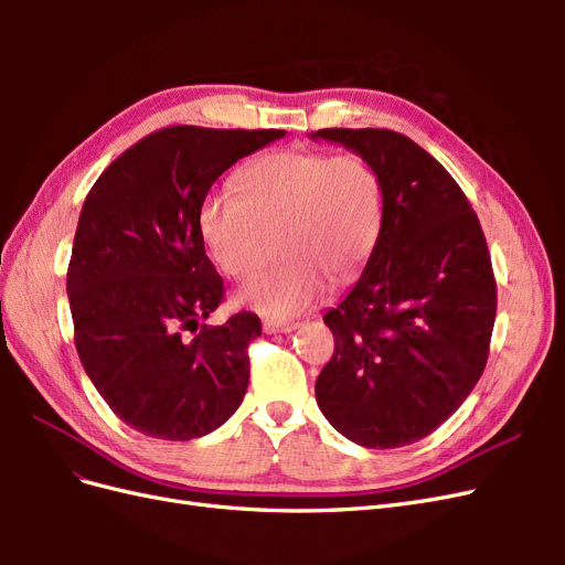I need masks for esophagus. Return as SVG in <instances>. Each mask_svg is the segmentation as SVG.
Masks as SVG:
<instances>
[{"label": "esophagus", "instance_id": "1", "mask_svg": "<svg viewBox=\"0 0 565 565\" xmlns=\"http://www.w3.org/2000/svg\"><path fill=\"white\" fill-rule=\"evenodd\" d=\"M295 330H299V322H280V320H266L264 322V332H268V334H276V332L287 334V332H295Z\"/></svg>", "mask_w": 565, "mask_h": 565}]
</instances>
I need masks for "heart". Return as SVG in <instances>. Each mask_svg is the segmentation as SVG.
<instances>
[{
	"label": "heart",
	"instance_id": "b5f03b06",
	"mask_svg": "<svg viewBox=\"0 0 565 565\" xmlns=\"http://www.w3.org/2000/svg\"><path fill=\"white\" fill-rule=\"evenodd\" d=\"M241 195L214 191L198 224L212 262L243 280L259 264L264 233H278L280 266L254 276L235 301L266 318L309 311L334 282L353 280L382 228L377 174L358 156L278 150L254 160L237 181Z\"/></svg>",
	"mask_w": 565,
	"mask_h": 565
}]
</instances>
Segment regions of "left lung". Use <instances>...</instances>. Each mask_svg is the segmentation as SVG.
I'll return each mask as SVG.
<instances>
[{"label":"left lung","mask_w":565,"mask_h":565,"mask_svg":"<svg viewBox=\"0 0 565 565\" xmlns=\"http://www.w3.org/2000/svg\"><path fill=\"white\" fill-rule=\"evenodd\" d=\"M377 174V245L337 309L334 353L316 380L320 413L365 448L436 431L481 380L498 311L486 235L438 160L391 129H320Z\"/></svg>","instance_id":"1"}]
</instances>
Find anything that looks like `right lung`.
Segmentation results:
<instances>
[{
	"instance_id": "right-lung-1",
	"label": "right lung",
	"mask_w": 565,
	"mask_h": 565,
	"mask_svg": "<svg viewBox=\"0 0 565 565\" xmlns=\"http://www.w3.org/2000/svg\"><path fill=\"white\" fill-rule=\"evenodd\" d=\"M280 129L167 127L122 152L79 212L67 268L75 347L113 413L143 436L218 429L249 384L254 313L200 324L224 297L198 224L212 183Z\"/></svg>"
}]
</instances>
